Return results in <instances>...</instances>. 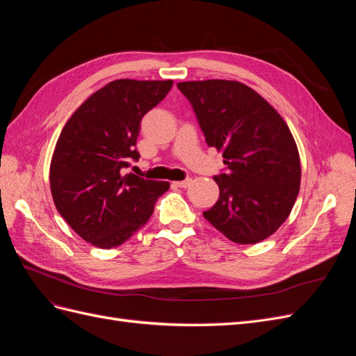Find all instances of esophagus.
Masks as SVG:
<instances>
[{"instance_id":"34e87169","label":"esophagus","mask_w":356,"mask_h":356,"mask_svg":"<svg viewBox=\"0 0 356 356\" xmlns=\"http://www.w3.org/2000/svg\"><path fill=\"white\" fill-rule=\"evenodd\" d=\"M190 184H191V179H190V178H187V179H184V181H177V182H174V186H175V187H179V188H187Z\"/></svg>"}]
</instances>
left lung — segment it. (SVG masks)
<instances>
[{
    "instance_id": "1",
    "label": "left lung",
    "mask_w": 356,
    "mask_h": 356,
    "mask_svg": "<svg viewBox=\"0 0 356 356\" xmlns=\"http://www.w3.org/2000/svg\"><path fill=\"white\" fill-rule=\"evenodd\" d=\"M209 147L227 172L213 177L220 197L203 212L241 245L264 241L288 218L300 190V156L284 118L246 84L232 80L178 83Z\"/></svg>"
}]
</instances>
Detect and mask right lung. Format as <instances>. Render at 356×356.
Listing matches in <instances>:
<instances>
[{
	"label": "right lung",
	"instance_id": "right-lung-1",
	"mask_svg": "<svg viewBox=\"0 0 356 356\" xmlns=\"http://www.w3.org/2000/svg\"><path fill=\"white\" fill-rule=\"evenodd\" d=\"M172 80H114L89 96L63 126L50 163L55 207L92 245H122L152 217L166 181L124 174L139 159L143 117L165 99Z\"/></svg>",
	"mask_w": 356,
	"mask_h": 356
}]
</instances>
